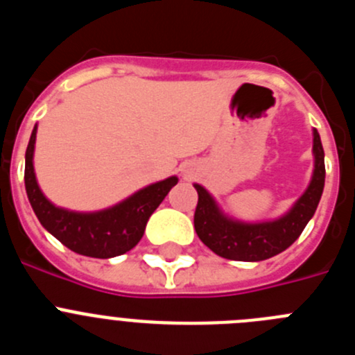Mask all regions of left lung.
<instances>
[{"mask_svg":"<svg viewBox=\"0 0 355 355\" xmlns=\"http://www.w3.org/2000/svg\"><path fill=\"white\" fill-rule=\"evenodd\" d=\"M313 155L315 171L311 183L302 197L295 202L293 208L274 222L243 224L227 218L205 188L193 184L199 193L193 225L200 241L215 254L233 261H263L286 250L300 236L307 222L311 220L324 192V147L316 130L313 131Z\"/></svg>","mask_w":355,"mask_h":355,"instance_id":"1","label":"left lung"}]
</instances>
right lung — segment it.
Wrapping results in <instances>:
<instances>
[{
  "label": "right lung",
  "instance_id": "1",
  "mask_svg": "<svg viewBox=\"0 0 355 355\" xmlns=\"http://www.w3.org/2000/svg\"><path fill=\"white\" fill-rule=\"evenodd\" d=\"M35 135L37 126L31 131L24 165V184L30 205L40 224L67 249L81 256L108 259L133 249L144 236L149 216L162 205L171 188L178 184V178L172 175L168 180L142 188L114 208L96 213H74L56 208L44 197L35 180Z\"/></svg>",
  "mask_w": 355,
  "mask_h": 355
}]
</instances>
